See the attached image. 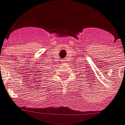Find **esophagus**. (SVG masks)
Returning a JSON list of instances; mask_svg holds the SVG:
<instances>
[{"label":"esophagus","instance_id":"1","mask_svg":"<svg viewBox=\"0 0 125 125\" xmlns=\"http://www.w3.org/2000/svg\"><path fill=\"white\" fill-rule=\"evenodd\" d=\"M61 62L63 63L66 62V60H65V59H61Z\"/></svg>","mask_w":125,"mask_h":125}]
</instances>
